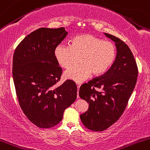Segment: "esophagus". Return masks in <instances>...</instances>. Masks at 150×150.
Returning a JSON list of instances; mask_svg holds the SVG:
<instances>
[{"instance_id": "obj_1", "label": "esophagus", "mask_w": 150, "mask_h": 150, "mask_svg": "<svg viewBox=\"0 0 150 150\" xmlns=\"http://www.w3.org/2000/svg\"><path fill=\"white\" fill-rule=\"evenodd\" d=\"M79 87H80V84H78V85H77L78 90H79ZM79 98V91H78V93H77V98Z\"/></svg>"}]
</instances>
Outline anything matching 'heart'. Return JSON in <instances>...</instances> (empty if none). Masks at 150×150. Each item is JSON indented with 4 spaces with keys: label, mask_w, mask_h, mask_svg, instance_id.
<instances>
[{
    "label": "heart",
    "mask_w": 150,
    "mask_h": 150,
    "mask_svg": "<svg viewBox=\"0 0 150 150\" xmlns=\"http://www.w3.org/2000/svg\"><path fill=\"white\" fill-rule=\"evenodd\" d=\"M79 55L80 64L64 73L65 78L78 83L86 79L91 74L98 76L105 73L115 61L116 47L112 42L84 34L72 38L70 46L59 44L54 50L55 60L64 69H69L74 64V55Z\"/></svg>",
    "instance_id": "b5f03b06"
}]
</instances>
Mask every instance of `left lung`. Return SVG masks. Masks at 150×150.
I'll return each mask as SVG.
<instances>
[{
	"instance_id": "obj_1",
	"label": "left lung",
	"mask_w": 150,
	"mask_h": 150,
	"mask_svg": "<svg viewBox=\"0 0 150 150\" xmlns=\"http://www.w3.org/2000/svg\"><path fill=\"white\" fill-rule=\"evenodd\" d=\"M105 35L115 44V61L105 74L84 83L79 89V97L89 104L87 111L80 115V118L86 129L94 132H103L119 119L138 76L137 62L129 46L113 35Z\"/></svg>"
}]
</instances>
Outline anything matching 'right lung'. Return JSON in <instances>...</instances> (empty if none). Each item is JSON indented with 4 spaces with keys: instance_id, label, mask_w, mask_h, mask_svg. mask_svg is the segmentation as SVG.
I'll list each match as a JSON object with an SVG mask.
<instances>
[{
    "instance_id": "right-lung-1",
    "label": "right lung",
    "mask_w": 150,
    "mask_h": 150,
    "mask_svg": "<svg viewBox=\"0 0 150 150\" xmlns=\"http://www.w3.org/2000/svg\"><path fill=\"white\" fill-rule=\"evenodd\" d=\"M67 34L64 27L40 28L27 35L13 53L12 74L18 103L27 118L41 129L58 124L76 99L74 81L57 85L62 69L54 50Z\"/></svg>"
}]
</instances>
